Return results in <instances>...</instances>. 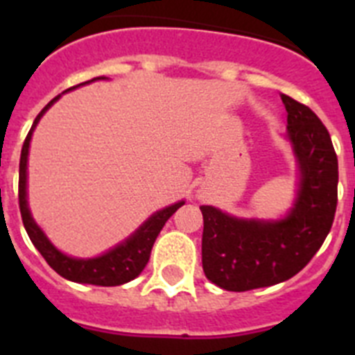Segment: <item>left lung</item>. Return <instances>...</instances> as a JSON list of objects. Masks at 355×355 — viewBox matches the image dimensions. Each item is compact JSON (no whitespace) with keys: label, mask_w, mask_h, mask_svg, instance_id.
<instances>
[{"label":"left lung","mask_w":355,"mask_h":355,"mask_svg":"<svg viewBox=\"0 0 355 355\" xmlns=\"http://www.w3.org/2000/svg\"><path fill=\"white\" fill-rule=\"evenodd\" d=\"M286 137L299 165V192L284 218L256 220L200 206L202 270L216 286L247 291L283 283L318 252L338 205V156L327 128L309 106L281 96Z\"/></svg>","instance_id":"1"}]
</instances>
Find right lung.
Wrapping results in <instances>:
<instances>
[{"label":"right lung","instance_id":"obj_1","mask_svg":"<svg viewBox=\"0 0 355 355\" xmlns=\"http://www.w3.org/2000/svg\"><path fill=\"white\" fill-rule=\"evenodd\" d=\"M96 80H106V78L99 76L94 78V80L90 81ZM90 81H85V83H90ZM80 85H76V87H80ZM76 87H71V89L67 90L76 89ZM56 99H60V96H56L55 99H51L48 105L44 106L42 112L37 115L30 133L26 135V140H24L23 144V150H21V162H19V209H21V216H23L24 229H26L31 243H33L35 249L42 254V258L46 259L53 270H55L56 274H60L62 277L69 279V281H74V283L96 284V286H119V284L130 283L131 279L140 275V272L146 268L147 261H149L150 249H153V245H155L156 241V236H158L159 231L163 229L165 222L178 211V208H181V206L184 205V200H180V202L168 206V208H163L159 209V211H156L155 215L149 216V218H147V220L144 222L126 241H122L117 247L110 249L108 252H105L103 256H97V258L90 259H78L60 252V250L56 249L51 241L48 240V236L42 233V229L35 224V220H33V216H31L30 213V208H28L26 200V167L31 135H33V130H35V126L39 124L40 117L46 114V110H48Z\"/></svg>","mask_w":355,"mask_h":355}]
</instances>
